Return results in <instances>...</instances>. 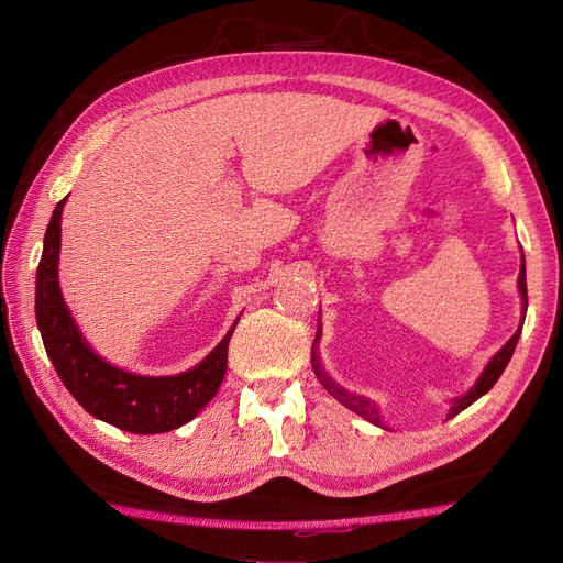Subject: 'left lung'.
I'll return each mask as SVG.
<instances>
[{"instance_id":"1","label":"left lung","mask_w":563,"mask_h":563,"mask_svg":"<svg viewBox=\"0 0 563 563\" xmlns=\"http://www.w3.org/2000/svg\"><path fill=\"white\" fill-rule=\"evenodd\" d=\"M519 294H521V300H523V312H526V308H528V296H526V261H523V253H521V272H519ZM526 317V314H523ZM523 317H521V323H519V329H517V333L507 340V343L503 345V350L493 356V360L486 364V368H484V373L479 378H476V383L472 385V389L467 391L465 397H457V399H453V404H451V411H449V418H453V416H457L460 411H465V408L470 406V404H474L476 399L479 397H484L486 391L498 383V378L503 376V371L507 368V364H509V360H512V354H515V347H517V343H519V335H521V327H523ZM319 338H321V329L317 331V335H314V345H312V368H314V376L319 378V383L327 387L331 395L343 404V406H347L350 411H354V413H360L362 418H366L368 422H373V424H378V428H385L383 424V420H380V413H378V406L373 404L371 399H366V397H362V395H354V391H347L345 387H340L338 383H333L331 380V376L327 371L321 368V364H319V356H317V345H319Z\"/></svg>"}]
</instances>
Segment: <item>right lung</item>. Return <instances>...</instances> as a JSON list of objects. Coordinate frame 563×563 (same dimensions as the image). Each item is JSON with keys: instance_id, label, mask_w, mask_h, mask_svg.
Segmentation results:
<instances>
[{"instance_id": "obj_1", "label": "right lung", "mask_w": 563, "mask_h": 563, "mask_svg": "<svg viewBox=\"0 0 563 563\" xmlns=\"http://www.w3.org/2000/svg\"><path fill=\"white\" fill-rule=\"evenodd\" d=\"M65 199L56 203L51 216L37 267L35 314L48 360L63 385L93 418L133 434L176 430L190 422L216 397L228 371V345L236 321L207 360L178 376H135L131 371L108 364L81 338L58 286Z\"/></svg>"}]
</instances>
